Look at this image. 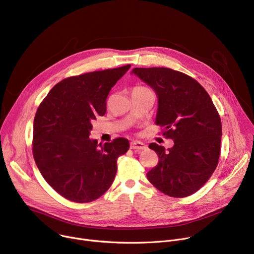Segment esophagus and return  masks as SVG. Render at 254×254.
Listing matches in <instances>:
<instances>
[{
    "mask_svg": "<svg viewBox=\"0 0 254 254\" xmlns=\"http://www.w3.org/2000/svg\"><path fill=\"white\" fill-rule=\"evenodd\" d=\"M130 149H133V150H145L147 149V146L142 143V142H139V141H133L130 143Z\"/></svg>",
    "mask_w": 254,
    "mask_h": 254,
    "instance_id": "1",
    "label": "esophagus"
}]
</instances>
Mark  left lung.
Instances as JSON below:
<instances>
[{"mask_svg": "<svg viewBox=\"0 0 254 254\" xmlns=\"http://www.w3.org/2000/svg\"><path fill=\"white\" fill-rule=\"evenodd\" d=\"M132 73L151 86L158 96L156 125L174 141L165 151L149 145L158 164L147 173L161 192L186 197L196 192L214 173L220 158L222 124L204 88L190 76L169 67H134Z\"/></svg>", "mask_w": 254, "mask_h": 254, "instance_id": "1", "label": "left lung"}]
</instances>
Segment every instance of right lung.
<instances>
[{
	"instance_id": "1",
	"label": "right lung",
	"mask_w": 254,
	"mask_h": 254,
	"mask_svg": "<svg viewBox=\"0 0 254 254\" xmlns=\"http://www.w3.org/2000/svg\"><path fill=\"white\" fill-rule=\"evenodd\" d=\"M129 67L65 78L37 108L32 139L35 163L45 181L68 200L85 203L105 193L117 174L118 158L129 148L125 137L102 146L89 137L92 122L106 112L111 88Z\"/></svg>"
}]
</instances>
